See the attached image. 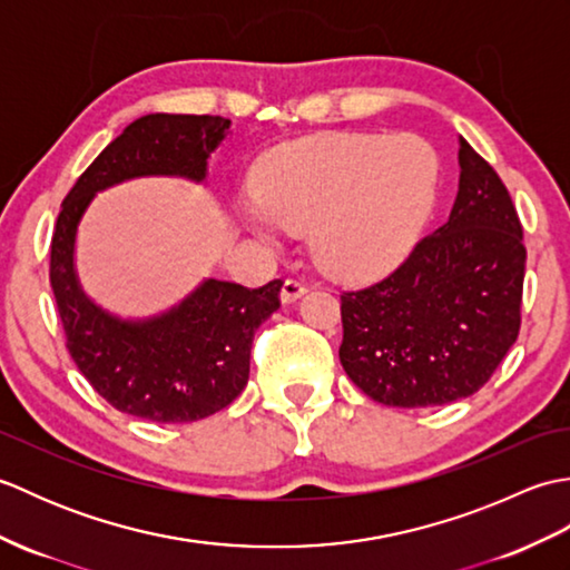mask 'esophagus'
Wrapping results in <instances>:
<instances>
[{
  "label": "esophagus",
  "mask_w": 570,
  "mask_h": 570,
  "mask_svg": "<svg viewBox=\"0 0 570 570\" xmlns=\"http://www.w3.org/2000/svg\"><path fill=\"white\" fill-rule=\"evenodd\" d=\"M306 294V286L296 282V278H286V282L282 284V292H278V298H282V304H294V301H298L301 296Z\"/></svg>",
  "instance_id": "1"
}]
</instances>
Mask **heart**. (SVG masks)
Segmentation results:
<instances>
[{
  "instance_id": "heart-1",
  "label": "heart",
  "mask_w": 570,
  "mask_h": 570,
  "mask_svg": "<svg viewBox=\"0 0 570 570\" xmlns=\"http://www.w3.org/2000/svg\"><path fill=\"white\" fill-rule=\"evenodd\" d=\"M435 154L416 135H331L264 164L247 223L262 237L308 233L313 259L341 278H374L404 259L431 210Z\"/></svg>"
}]
</instances>
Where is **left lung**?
<instances>
[{
	"label": "left lung",
	"mask_w": 570,
	"mask_h": 570,
	"mask_svg": "<svg viewBox=\"0 0 570 570\" xmlns=\"http://www.w3.org/2000/svg\"><path fill=\"white\" fill-rule=\"evenodd\" d=\"M458 196L384 282L343 294L341 362L386 406H441L475 394L519 335L527 249L500 176L458 137Z\"/></svg>",
	"instance_id": "8db88e82"
}]
</instances>
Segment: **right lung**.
Instances as JSON below:
<instances>
[{
	"label": "right lung",
	"instance_id": "1",
	"mask_svg": "<svg viewBox=\"0 0 570 570\" xmlns=\"http://www.w3.org/2000/svg\"><path fill=\"white\" fill-rule=\"evenodd\" d=\"M227 135L223 117L144 115L107 144L60 205L51 286L68 353L122 414L188 423L233 404L249 380L252 337L278 308V278L259 288L203 278L171 308L125 318L95 304L76 269L78 227L98 193L149 176L205 184L210 154Z\"/></svg>",
	"mask_w": 570,
	"mask_h": 570
}]
</instances>
